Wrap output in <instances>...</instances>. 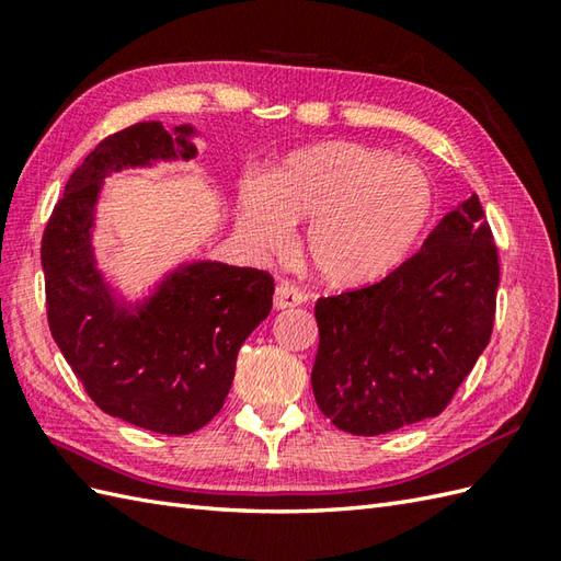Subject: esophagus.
<instances>
[{"instance_id":"obj_1","label":"esophagus","mask_w":561,"mask_h":561,"mask_svg":"<svg viewBox=\"0 0 561 561\" xmlns=\"http://www.w3.org/2000/svg\"><path fill=\"white\" fill-rule=\"evenodd\" d=\"M304 301H306L304 291L291 287V284H287V282L277 284V289H274V296H272V304H274V308H277V311H284V308L301 306Z\"/></svg>"}]
</instances>
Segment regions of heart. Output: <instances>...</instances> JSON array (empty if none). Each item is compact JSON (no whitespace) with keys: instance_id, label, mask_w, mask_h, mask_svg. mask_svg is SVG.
<instances>
[{"instance_id":"b5f03b06","label":"heart","mask_w":561,"mask_h":561,"mask_svg":"<svg viewBox=\"0 0 561 561\" xmlns=\"http://www.w3.org/2000/svg\"><path fill=\"white\" fill-rule=\"evenodd\" d=\"M436 207L432 178L412 161L356 141L291 151L270 181H248L238 226L250 243L282 250L294 221H308L304 253L330 287L356 289L396 270Z\"/></svg>"}]
</instances>
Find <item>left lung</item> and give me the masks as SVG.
Here are the masks:
<instances>
[{"label":"left lung","instance_id":"1","mask_svg":"<svg viewBox=\"0 0 561 561\" xmlns=\"http://www.w3.org/2000/svg\"><path fill=\"white\" fill-rule=\"evenodd\" d=\"M499 255L478 195L371 287L318 299L320 412L378 436L446 410L492 337Z\"/></svg>","mask_w":561,"mask_h":561}]
</instances>
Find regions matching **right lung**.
I'll list each match as a JSON object with an SVG mask.
<instances>
[{
  "instance_id": "right-lung-1",
  "label": "right lung",
  "mask_w": 561,
  "mask_h": 561,
  "mask_svg": "<svg viewBox=\"0 0 561 561\" xmlns=\"http://www.w3.org/2000/svg\"><path fill=\"white\" fill-rule=\"evenodd\" d=\"M195 135L193 125L137 123L105 137L71 173L41 245L47 323L89 398L105 414L171 436L197 432L221 410L238 350L270 316L274 279L193 260L127 304L96 267L93 226L105 178L195 159Z\"/></svg>"
}]
</instances>
